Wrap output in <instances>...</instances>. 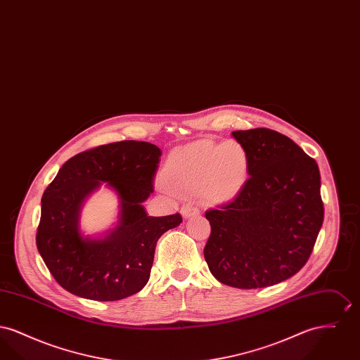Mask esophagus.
I'll list each match as a JSON object with an SVG mask.
<instances>
[{
	"label": "esophagus",
	"mask_w": 360,
	"mask_h": 360,
	"mask_svg": "<svg viewBox=\"0 0 360 360\" xmlns=\"http://www.w3.org/2000/svg\"><path fill=\"white\" fill-rule=\"evenodd\" d=\"M181 213H182V216L185 219H190V217L198 214V209L195 206L191 205V204H185V205L182 206V209H181Z\"/></svg>",
	"instance_id": "34e87169"
}]
</instances>
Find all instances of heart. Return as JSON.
<instances>
[{
  "mask_svg": "<svg viewBox=\"0 0 360 360\" xmlns=\"http://www.w3.org/2000/svg\"><path fill=\"white\" fill-rule=\"evenodd\" d=\"M248 154L235 140L201 139L175 150L165 163L162 181L172 191H201L214 201L232 198L245 181Z\"/></svg>",
  "mask_w": 360,
  "mask_h": 360,
  "instance_id": "obj_1",
  "label": "heart"
}]
</instances>
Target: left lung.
Instances as JSON below:
<instances>
[{"label": "left lung", "mask_w": 360, "mask_h": 360, "mask_svg": "<svg viewBox=\"0 0 360 360\" xmlns=\"http://www.w3.org/2000/svg\"><path fill=\"white\" fill-rule=\"evenodd\" d=\"M250 178L235 200L206 210L204 257L213 276L238 289L273 286L308 262L324 221L314 159L276 131H235Z\"/></svg>", "instance_id": "1"}]
</instances>
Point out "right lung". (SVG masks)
<instances>
[{
    "label": "right lung",
    "instance_id": "add662e5",
    "mask_svg": "<svg viewBox=\"0 0 360 360\" xmlns=\"http://www.w3.org/2000/svg\"><path fill=\"white\" fill-rule=\"evenodd\" d=\"M160 155L155 144L124 140L75 155L59 169L41 198L36 245L63 289L87 300L117 301L147 285L156 241L182 223L179 213L153 217L143 206L154 191ZM103 183L118 195V223L89 237L80 229V210Z\"/></svg>",
    "mask_w": 360,
    "mask_h": 360
}]
</instances>
